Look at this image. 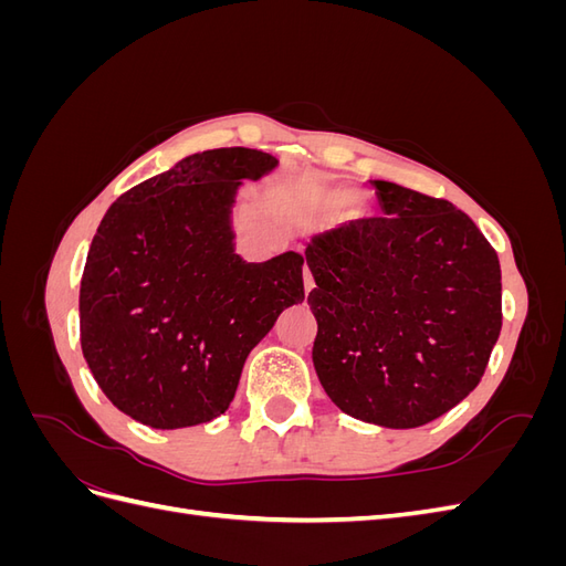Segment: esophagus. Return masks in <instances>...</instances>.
Listing matches in <instances>:
<instances>
[{"label": "esophagus", "instance_id": "34e87169", "mask_svg": "<svg viewBox=\"0 0 566 566\" xmlns=\"http://www.w3.org/2000/svg\"><path fill=\"white\" fill-rule=\"evenodd\" d=\"M312 290H314V276H312L310 269H304V293L310 295Z\"/></svg>", "mask_w": 566, "mask_h": 566}]
</instances>
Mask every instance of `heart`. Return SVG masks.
I'll use <instances>...</instances> for the list:
<instances>
[{
  "label": "heart",
  "instance_id": "obj_1",
  "mask_svg": "<svg viewBox=\"0 0 566 566\" xmlns=\"http://www.w3.org/2000/svg\"><path fill=\"white\" fill-rule=\"evenodd\" d=\"M331 200H333L335 205H345V202L352 200V191H345V188H342V191H335V193L331 196Z\"/></svg>",
  "mask_w": 566,
  "mask_h": 566
}]
</instances>
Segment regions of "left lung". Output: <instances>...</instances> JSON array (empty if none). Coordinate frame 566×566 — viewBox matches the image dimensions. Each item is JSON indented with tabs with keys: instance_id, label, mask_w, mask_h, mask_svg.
<instances>
[{
	"instance_id": "1",
	"label": "left lung",
	"mask_w": 566,
	"mask_h": 566,
	"mask_svg": "<svg viewBox=\"0 0 566 566\" xmlns=\"http://www.w3.org/2000/svg\"><path fill=\"white\" fill-rule=\"evenodd\" d=\"M382 217L312 238L314 368L356 420L410 430L479 385L501 335L499 254L449 200L373 181Z\"/></svg>"
}]
</instances>
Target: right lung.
Segmentation results:
<instances>
[{
  "label": "right lung",
  "instance_id": "right-lung-1",
  "mask_svg": "<svg viewBox=\"0 0 566 566\" xmlns=\"http://www.w3.org/2000/svg\"><path fill=\"white\" fill-rule=\"evenodd\" d=\"M279 160L214 148L119 196L101 219L80 285L82 354L115 408L156 430L219 418L248 354L304 300L300 252L245 262L233 205Z\"/></svg>",
  "mask_w": 566,
  "mask_h": 566
}]
</instances>
